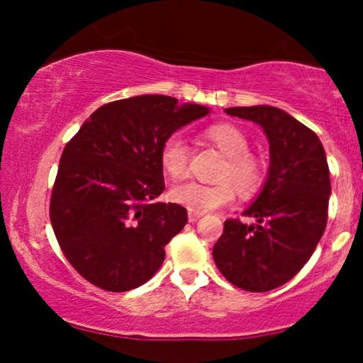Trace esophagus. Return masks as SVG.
I'll list each match as a JSON object with an SVG mask.
<instances>
[{
	"instance_id": "34e87169",
	"label": "esophagus",
	"mask_w": 363,
	"mask_h": 363,
	"mask_svg": "<svg viewBox=\"0 0 363 363\" xmlns=\"http://www.w3.org/2000/svg\"><path fill=\"white\" fill-rule=\"evenodd\" d=\"M187 216H189L191 223H196L199 218H201V213H194V211H189V215H187Z\"/></svg>"
}]
</instances>
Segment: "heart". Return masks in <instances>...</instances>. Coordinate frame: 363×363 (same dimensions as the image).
I'll return each mask as SVG.
<instances>
[{
    "instance_id": "1",
    "label": "heart",
    "mask_w": 363,
    "mask_h": 363,
    "mask_svg": "<svg viewBox=\"0 0 363 363\" xmlns=\"http://www.w3.org/2000/svg\"><path fill=\"white\" fill-rule=\"evenodd\" d=\"M205 136L227 157V164L220 172V184L184 182L170 191L174 203L194 213H206L222 208L234 199L235 191L242 196L256 193L264 179V167L259 158L249 153V140L240 128L230 123H218L205 131ZM162 170L172 179H182L187 174V145L182 136L172 135L160 148ZM233 184L230 185V182Z\"/></svg>"
}]
</instances>
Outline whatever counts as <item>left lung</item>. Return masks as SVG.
Listing matches in <instances>:
<instances>
[{
	"label": "left lung",
	"mask_w": 363,
	"mask_h": 363,
	"mask_svg": "<svg viewBox=\"0 0 363 363\" xmlns=\"http://www.w3.org/2000/svg\"><path fill=\"white\" fill-rule=\"evenodd\" d=\"M225 112L262 128L269 169L261 193L242 213L256 223L227 220L213 259L232 285L268 291L301 272L324 234L331 194L326 152L312 129L278 107H230Z\"/></svg>",
	"instance_id": "1"
}]
</instances>
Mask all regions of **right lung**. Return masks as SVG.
Instances as JSON below:
<instances>
[{"label":"right lung","mask_w":363,"mask_h":363,"mask_svg":"<svg viewBox=\"0 0 363 363\" xmlns=\"http://www.w3.org/2000/svg\"><path fill=\"white\" fill-rule=\"evenodd\" d=\"M210 114L167 95H136L99 107L65 147L51 196V223L66 259L107 291L147 283L164 247L184 228L165 189L160 148L177 129Z\"/></svg>","instance_id":"right-lung-1"}]
</instances>
